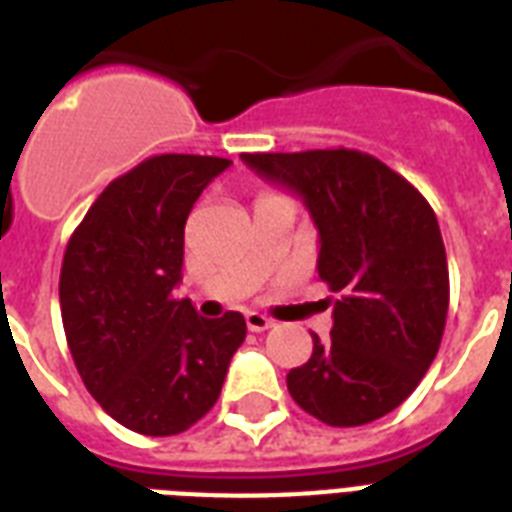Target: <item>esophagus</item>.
Wrapping results in <instances>:
<instances>
[{
	"instance_id": "esophagus-1",
	"label": "esophagus",
	"mask_w": 512,
	"mask_h": 512,
	"mask_svg": "<svg viewBox=\"0 0 512 512\" xmlns=\"http://www.w3.org/2000/svg\"><path fill=\"white\" fill-rule=\"evenodd\" d=\"M244 319H247L249 332H265V329L273 327V321L257 311H247V316H244Z\"/></svg>"
}]
</instances>
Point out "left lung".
I'll return each instance as SVG.
<instances>
[{"label": "left lung", "mask_w": 512, "mask_h": 512, "mask_svg": "<svg viewBox=\"0 0 512 512\" xmlns=\"http://www.w3.org/2000/svg\"><path fill=\"white\" fill-rule=\"evenodd\" d=\"M257 175L303 196L321 236L319 279L335 327L287 374L295 404L332 428L393 412L433 364L449 311L436 212L406 177L353 148L241 154Z\"/></svg>", "instance_id": "left-lung-1"}]
</instances>
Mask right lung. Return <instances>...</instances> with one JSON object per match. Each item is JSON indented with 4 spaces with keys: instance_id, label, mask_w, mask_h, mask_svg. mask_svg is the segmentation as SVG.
Returning a JSON list of instances; mask_svg holds the SVG:
<instances>
[{
    "instance_id": "1",
    "label": "right lung",
    "mask_w": 512,
    "mask_h": 512,
    "mask_svg": "<svg viewBox=\"0 0 512 512\" xmlns=\"http://www.w3.org/2000/svg\"><path fill=\"white\" fill-rule=\"evenodd\" d=\"M228 159L151 156L106 185L68 239L60 316L84 388L119 425L177 436L215 406L244 316L204 319L172 289L185 220Z\"/></svg>"
}]
</instances>
